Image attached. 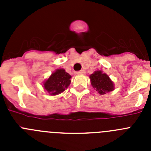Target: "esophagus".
<instances>
[{"mask_svg":"<svg viewBox=\"0 0 151 151\" xmlns=\"http://www.w3.org/2000/svg\"><path fill=\"white\" fill-rule=\"evenodd\" d=\"M77 75H85V70H81V71H78L76 73Z\"/></svg>","mask_w":151,"mask_h":151,"instance_id":"esophagus-1","label":"esophagus"}]
</instances>
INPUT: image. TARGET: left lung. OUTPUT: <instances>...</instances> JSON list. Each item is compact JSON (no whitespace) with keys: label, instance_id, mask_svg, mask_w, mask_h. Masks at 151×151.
Returning <instances> with one entry per match:
<instances>
[{"label":"left lung","instance_id":"8db88e82","mask_svg":"<svg viewBox=\"0 0 151 151\" xmlns=\"http://www.w3.org/2000/svg\"><path fill=\"white\" fill-rule=\"evenodd\" d=\"M91 85L96 91L101 95L113 91L115 88L113 82L108 75L104 73L101 70H97L90 76Z\"/></svg>","mask_w":151,"mask_h":151}]
</instances>
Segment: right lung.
Returning a JSON list of instances; mask_svg holds the SVG:
<instances>
[{
	"instance_id": "obj_1",
	"label": "right lung",
	"mask_w": 151,
	"mask_h": 151,
	"mask_svg": "<svg viewBox=\"0 0 151 151\" xmlns=\"http://www.w3.org/2000/svg\"><path fill=\"white\" fill-rule=\"evenodd\" d=\"M72 76L62 68L56 69L43 82L44 89L50 95L55 96L66 90L71 83Z\"/></svg>"
}]
</instances>
